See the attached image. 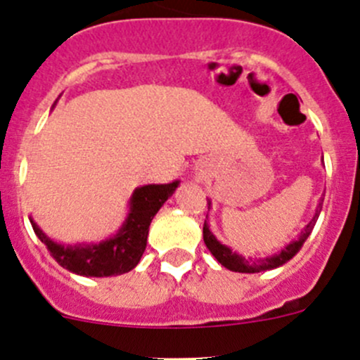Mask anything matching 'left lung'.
Instances as JSON below:
<instances>
[{
    "instance_id": "obj_1",
    "label": "left lung",
    "mask_w": 360,
    "mask_h": 360,
    "mask_svg": "<svg viewBox=\"0 0 360 360\" xmlns=\"http://www.w3.org/2000/svg\"><path fill=\"white\" fill-rule=\"evenodd\" d=\"M321 209H322V203H319L317 214H315L314 219L307 224V228H304V231L300 235V238H297L296 242L289 244L281 254H275V256L266 257V259L254 261L252 263V261H248L245 257L238 256L237 252H231V249H228L226 245L219 244V242L214 238V235L209 231L207 223H203V242H205L207 249L212 252V256L216 257V259L219 261L224 268H228V270L240 271V274H257V271L271 270V268H277V266H281V264L288 263L292 256H296V252H300V249L303 248L304 240H307L308 235H310L311 230H314L315 223H317V217H319V214H321Z\"/></svg>"
}]
</instances>
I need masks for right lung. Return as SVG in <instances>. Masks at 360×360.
Returning a JSON list of instances; mask_svg holds the SVG:
<instances>
[{
	"label": "right lung",
	"mask_w": 360,
	"mask_h": 360,
	"mask_svg": "<svg viewBox=\"0 0 360 360\" xmlns=\"http://www.w3.org/2000/svg\"><path fill=\"white\" fill-rule=\"evenodd\" d=\"M177 184L179 183L174 181L170 184H148L137 188L130 198V214L122 230L116 233L115 238H110L99 245L64 248L50 240L31 221L32 230L49 248L53 259L72 274L85 275V277H111V275L127 274L139 263L146 249L151 219L163 202L174 193Z\"/></svg>",
	"instance_id": "1"
}]
</instances>
